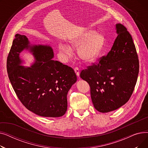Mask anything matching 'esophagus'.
Here are the masks:
<instances>
[{"instance_id": "esophagus-1", "label": "esophagus", "mask_w": 148, "mask_h": 148, "mask_svg": "<svg viewBox=\"0 0 148 148\" xmlns=\"http://www.w3.org/2000/svg\"><path fill=\"white\" fill-rule=\"evenodd\" d=\"M74 71L77 75V77H79L80 75V70H79V68L78 67H75L74 68Z\"/></svg>"}]
</instances>
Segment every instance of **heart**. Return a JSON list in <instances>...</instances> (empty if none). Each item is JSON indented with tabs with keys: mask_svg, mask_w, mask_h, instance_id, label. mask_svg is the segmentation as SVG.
Masks as SVG:
<instances>
[{
	"mask_svg": "<svg viewBox=\"0 0 148 148\" xmlns=\"http://www.w3.org/2000/svg\"><path fill=\"white\" fill-rule=\"evenodd\" d=\"M68 42L69 47L64 42L59 43L58 47L60 53L70 57L73 54L71 49L77 48V53L79 58L86 63H91L96 60L103 50L106 38L101 33L88 29L69 38Z\"/></svg>",
	"mask_w": 148,
	"mask_h": 148,
	"instance_id": "heart-1",
	"label": "heart"
}]
</instances>
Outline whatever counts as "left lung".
Wrapping results in <instances>:
<instances>
[{
	"label": "left lung",
	"instance_id": "obj_1",
	"mask_svg": "<svg viewBox=\"0 0 148 148\" xmlns=\"http://www.w3.org/2000/svg\"><path fill=\"white\" fill-rule=\"evenodd\" d=\"M118 36L106 56L99 63L82 70L81 78L90 88L95 109L107 113L128 102L134 91L139 71V62L133 38L122 25H116Z\"/></svg>",
	"mask_w": 148,
	"mask_h": 148
}]
</instances>
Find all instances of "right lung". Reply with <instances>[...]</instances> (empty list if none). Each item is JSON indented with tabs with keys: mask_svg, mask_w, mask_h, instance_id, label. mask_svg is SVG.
Here are the masks:
<instances>
[{
	"mask_svg": "<svg viewBox=\"0 0 148 148\" xmlns=\"http://www.w3.org/2000/svg\"><path fill=\"white\" fill-rule=\"evenodd\" d=\"M7 58V72L12 86L25 107L43 117L57 118L67 110V94L77 82L74 69L53 59L47 45L30 44L25 35H15ZM28 50L35 62L30 67L21 65L19 53Z\"/></svg>",
	"mask_w": 148,
	"mask_h": 148,
	"instance_id": "obj_1",
	"label": "right lung"
}]
</instances>
